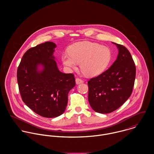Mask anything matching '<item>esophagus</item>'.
<instances>
[{"mask_svg": "<svg viewBox=\"0 0 154 154\" xmlns=\"http://www.w3.org/2000/svg\"><path fill=\"white\" fill-rule=\"evenodd\" d=\"M84 82V81L82 80V79H80V78H76V84H82Z\"/></svg>", "mask_w": 154, "mask_h": 154, "instance_id": "1", "label": "esophagus"}]
</instances>
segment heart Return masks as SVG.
<instances>
[{
    "mask_svg": "<svg viewBox=\"0 0 154 154\" xmlns=\"http://www.w3.org/2000/svg\"><path fill=\"white\" fill-rule=\"evenodd\" d=\"M110 50L105 45L84 42L72 45L69 53L62 56L65 66L75 69L81 63L82 72L88 76H94L101 73L108 66L111 60Z\"/></svg>",
    "mask_w": 154,
    "mask_h": 154,
    "instance_id": "b5f03b06",
    "label": "heart"
}]
</instances>
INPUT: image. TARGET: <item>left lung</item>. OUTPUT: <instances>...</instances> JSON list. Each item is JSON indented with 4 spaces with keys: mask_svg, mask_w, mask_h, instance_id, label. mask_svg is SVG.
Masks as SVG:
<instances>
[{
    "mask_svg": "<svg viewBox=\"0 0 154 154\" xmlns=\"http://www.w3.org/2000/svg\"><path fill=\"white\" fill-rule=\"evenodd\" d=\"M116 60L109 69L88 82V101L92 109L100 113L111 112L132 94L136 77V66L128 48L122 44Z\"/></svg>",
    "mask_w": 154,
    "mask_h": 154,
    "instance_id": "8db88e82",
    "label": "left lung"
}]
</instances>
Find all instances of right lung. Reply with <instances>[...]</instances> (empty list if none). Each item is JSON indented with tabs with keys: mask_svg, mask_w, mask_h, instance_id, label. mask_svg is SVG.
Listing matches in <instances>:
<instances>
[{
	"mask_svg": "<svg viewBox=\"0 0 154 154\" xmlns=\"http://www.w3.org/2000/svg\"><path fill=\"white\" fill-rule=\"evenodd\" d=\"M45 42L28 49L17 70L19 91L23 103L37 114L47 118L62 114L67 104L68 93L75 86L72 73L60 72L52 56L56 47ZM38 64L44 66L37 72Z\"/></svg>",
	"mask_w": 154,
	"mask_h": 154,
	"instance_id": "right-lung-1",
	"label": "right lung"
}]
</instances>
